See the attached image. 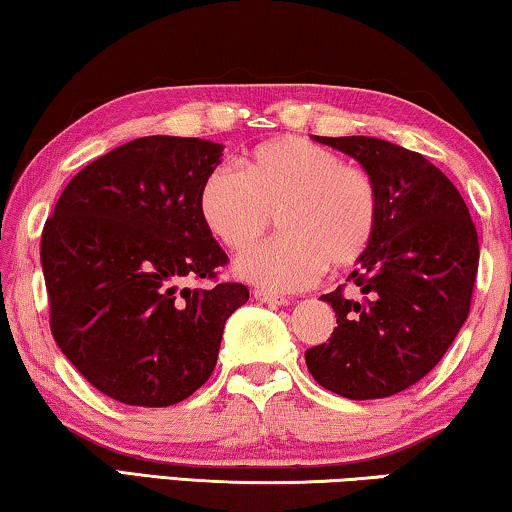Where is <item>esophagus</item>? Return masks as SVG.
<instances>
[{
	"instance_id": "34e87169",
	"label": "esophagus",
	"mask_w": 512,
	"mask_h": 512,
	"mask_svg": "<svg viewBox=\"0 0 512 512\" xmlns=\"http://www.w3.org/2000/svg\"><path fill=\"white\" fill-rule=\"evenodd\" d=\"M254 298L258 302H265V305L270 307H281V305H288V298L281 293H272V291H265V288H256L254 291Z\"/></svg>"
}]
</instances>
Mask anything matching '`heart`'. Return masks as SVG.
<instances>
[{
	"label": "heart",
	"instance_id": "b5f03b06",
	"mask_svg": "<svg viewBox=\"0 0 512 512\" xmlns=\"http://www.w3.org/2000/svg\"><path fill=\"white\" fill-rule=\"evenodd\" d=\"M198 214L214 238L244 251L277 214L281 235L238 258L240 277L268 291H300L328 268L358 263L379 233L381 189L374 175L305 138H274L219 164L198 189Z\"/></svg>",
	"mask_w": 512,
	"mask_h": 512
}]
</instances>
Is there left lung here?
Returning a JSON list of instances; mask_svg holds the SVG:
<instances>
[{
	"label": "left lung",
	"instance_id": "8db88e82",
	"mask_svg": "<svg viewBox=\"0 0 512 512\" xmlns=\"http://www.w3.org/2000/svg\"><path fill=\"white\" fill-rule=\"evenodd\" d=\"M318 143L358 159L381 189L379 233L344 286L321 298L337 328L305 351L316 383L348 399L397 395L432 372L471 309L478 233L455 184L418 152L369 136Z\"/></svg>",
	"mask_w": 512,
	"mask_h": 512
}]
</instances>
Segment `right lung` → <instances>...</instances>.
<instances>
[{
  "label": "right lung",
  "mask_w": 512,
  "mask_h": 512,
  "mask_svg": "<svg viewBox=\"0 0 512 512\" xmlns=\"http://www.w3.org/2000/svg\"><path fill=\"white\" fill-rule=\"evenodd\" d=\"M224 145L145 136L87 164L41 235L50 330L71 365L129 406H173L210 379L228 316L249 300L219 281L226 251L198 214ZM207 278L210 289L183 281Z\"/></svg>",
  "instance_id": "1"
}]
</instances>
